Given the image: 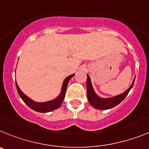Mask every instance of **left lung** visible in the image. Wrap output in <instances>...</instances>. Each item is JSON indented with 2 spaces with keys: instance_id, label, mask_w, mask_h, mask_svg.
<instances>
[{
  "instance_id": "obj_1",
  "label": "left lung",
  "mask_w": 149,
  "mask_h": 149,
  "mask_svg": "<svg viewBox=\"0 0 149 149\" xmlns=\"http://www.w3.org/2000/svg\"><path fill=\"white\" fill-rule=\"evenodd\" d=\"M134 79L132 85L130 86V87L126 91H124V93H121L119 95H117V96H115V97H110V98H102V97H99L98 95L95 93L94 90L93 88V86H92L90 77L87 74L86 86H87V97L89 103L94 108L98 109V110H107V109L113 108V107H116V105L120 104L125 99V97L127 96L130 91L132 88L133 85H134Z\"/></svg>"
}]
</instances>
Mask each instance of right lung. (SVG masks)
<instances>
[{"instance_id": "1", "label": "right lung", "mask_w": 149, "mask_h": 149, "mask_svg": "<svg viewBox=\"0 0 149 149\" xmlns=\"http://www.w3.org/2000/svg\"><path fill=\"white\" fill-rule=\"evenodd\" d=\"M74 75V74H73L72 75L68 76V77L65 79L64 81H63V85H62L61 91L60 94H59L56 99L50 100V101L44 102H37L33 101V100H31V98L27 97L26 95L20 90V88H19V86H18L17 83L16 82L17 90L18 93H19V97L22 99V101H23L30 108L35 110V111L36 112H39V113H48V112H51L52 111V110H56V109H58L61 105L63 99H64L65 97V94H66V88H67L68 83H69V80H70Z\"/></svg>"}]
</instances>
